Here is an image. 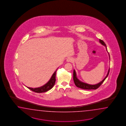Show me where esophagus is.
<instances>
[{"mask_svg":"<svg viewBox=\"0 0 126 126\" xmlns=\"http://www.w3.org/2000/svg\"><path fill=\"white\" fill-rule=\"evenodd\" d=\"M66 61H67V62L69 63V62H72V61H73V60H72V58H68L67 59Z\"/></svg>","mask_w":126,"mask_h":126,"instance_id":"34e87169","label":"esophagus"}]
</instances>
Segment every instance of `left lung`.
I'll return each mask as SVG.
<instances>
[{
  "mask_svg": "<svg viewBox=\"0 0 126 126\" xmlns=\"http://www.w3.org/2000/svg\"><path fill=\"white\" fill-rule=\"evenodd\" d=\"M99 43H100L103 46H105V47L106 48V51H107V46L106 44H105V42L103 41L102 40H99ZM109 54V58L110 59V56L109 53H108ZM110 68H109V69L108 70V72L107 73V75L104 78V79L101 80L100 82H99V83H97L96 84H94V85H91V84H89L87 83H85L84 82L81 81V80H79V79L77 77V73L76 72V71L75 69L73 70V80H74V82L75 83V85L77 86L78 88H80L82 89H85V90H95L96 89L98 88V87H99V86H100V85L102 84V83H103V82L105 81V80L106 79V78H107L109 74V72H110Z\"/></svg>",
  "mask_w": 126,
  "mask_h": 126,
  "instance_id": "8db88e82",
  "label": "left lung"
}]
</instances>
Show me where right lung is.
I'll use <instances>...</instances> for the list:
<instances>
[{
    "label": "right lung",
    "mask_w": 126,
    "mask_h": 126,
    "mask_svg": "<svg viewBox=\"0 0 126 126\" xmlns=\"http://www.w3.org/2000/svg\"><path fill=\"white\" fill-rule=\"evenodd\" d=\"M57 69H58V68L56 70H55V71L54 72L53 75H52L51 78H50V79L44 85L40 86V87H37V88H34L27 86V87L30 90H31V91H34L35 92H36V93H43V92H45L50 90V89L53 87V86L55 83L56 72Z\"/></svg>",
    "instance_id": "obj_1"
}]
</instances>
